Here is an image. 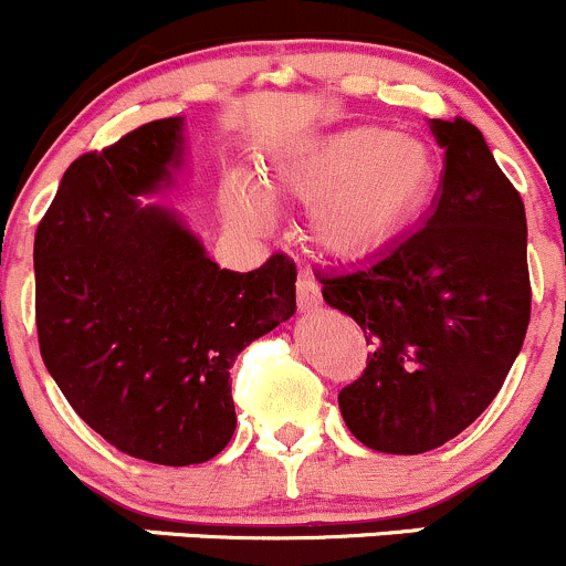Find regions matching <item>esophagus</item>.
Returning <instances> with one entry per match:
<instances>
[{
    "mask_svg": "<svg viewBox=\"0 0 566 566\" xmlns=\"http://www.w3.org/2000/svg\"><path fill=\"white\" fill-rule=\"evenodd\" d=\"M319 303H323V293H319L317 282L303 276L298 282V308L301 312H312V308H317Z\"/></svg>",
    "mask_w": 566,
    "mask_h": 566,
    "instance_id": "34e87169",
    "label": "esophagus"
}]
</instances>
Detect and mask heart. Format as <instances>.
Here are the masks:
<instances>
[{
    "instance_id": "heart-1",
    "label": "heart",
    "mask_w": 566,
    "mask_h": 566,
    "mask_svg": "<svg viewBox=\"0 0 566 566\" xmlns=\"http://www.w3.org/2000/svg\"><path fill=\"white\" fill-rule=\"evenodd\" d=\"M439 184L431 148L379 124L295 135L273 143L258 181L233 170L222 178L224 217L260 233L271 224V198L308 200L306 235L344 260L371 258L423 217Z\"/></svg>"
}]
</instances>
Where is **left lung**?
Here are the masks:
<instances>
[{"instance_id":"obj_1","label":"left lung","mask_w":566,"mask_h":566,"mask_svg":"<svg viewBox=\"0 0 566 566\" xmlns=\"http://www.w3.org/2000/svg\"><path fill=\"white\" fill-rule=\"evenodd\" d=\"M428 127L444 170L415 233L317 273L325 303L371 344L363 377L338 392L344 423L392 455L439 448L485 412L532 312L521 195L474 124L431 118Z\"/></svg>"}]
</instances>
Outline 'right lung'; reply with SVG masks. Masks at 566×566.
<instances>
[{"label":"right lung","mask_w":566,"mask_h":566,"mask_svg":"<svg viewBox=\"0 0 566 566\" xmlns=\"http://www.w3.org/2000/svg\"><path fill=\"white\" fill-rule=\"evenodd\" d=\"M184 116L159 118L64 170L34 235L40 355L70 407L122 453L189 467L235 431L230 366L295 314V265L219 268L176 208Z\"/></svg>","instance_id":"obj_1"}]
</instances>
